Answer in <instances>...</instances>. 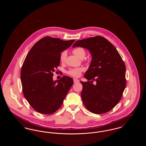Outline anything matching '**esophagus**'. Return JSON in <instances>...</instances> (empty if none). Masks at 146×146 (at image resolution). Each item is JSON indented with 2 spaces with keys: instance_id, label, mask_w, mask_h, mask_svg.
Returning a JSON list of instances; mask_svg holds the SVG:
<instances>
[{
  "instance_id": "1",
  "label": "esophagus",
  "mask_w": 146,
  "mask_h": 146,
  "mask_svg": "<svg viewBox=\"0 0 146 146\" xmlns=\"http://www.w3.org/2000/svg\"><path fill=\"white\" fill-rule=\"evenodd\" d=\"M73 81H74V83H78V82H79V80L78 79H76V78H74V79H73Z\"/></svg>"
}]
</instances>
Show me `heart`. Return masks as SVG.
Instances as JSON below:
<instances>
[{"label": "heart", "mask_w": 146, "mask_h": 146, "mask_svg": "<svg viewBox=\"0 0 146 146\" xmlns=\"http://www.w3.org/2000/svg\"><path fill=\"white\" fill-rule=\"evenodd\" d=\"M73 53L80 58H83L86 55V51L83 48L78 47L73 50ZM67 57V52L63 51L60 55V61L61 62H64ZM85 70L84 67H78V68H72L67 71V73L73 77H78L81 75L82 72Z\"/></svg>", "instance_id": "1"}]
</instances>
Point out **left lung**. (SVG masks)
<instances>
[{
    "mask_svg": "<svg viewBox=\"0 0 146 146\" xmlns=\"http://www.w3.org/2000/svg\"><path fill=\"white\" fill-rule=\"evenodd\" d=\"M72 46L87 49L92 56L90 65L84 75L88 81H80L84 106L95 114L111 111L121 100L126 86L125 63L118 51L101 36L77 40ZM94 80L97 82L95 85L92 83Z\"/></svg>",
    "mask_w": 146,
    "mask_h": 146,
    "instance_id": "obj_1",
    "label": "left lung"
}]
</instances>
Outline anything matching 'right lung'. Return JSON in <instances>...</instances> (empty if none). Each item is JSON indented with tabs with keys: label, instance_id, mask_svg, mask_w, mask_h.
<instances>
[{
	"label": "right lung",
	"instance_id": "add662e5",
	"mask_svg": "<svg viewBox=\"0 0 146 146\" xmlns=\"http://www.w3.org/2000/svg\"><path fill=\"white\" fill-rule=\"evenodd\" d=\"M74 41L45 36L36 42L26 56L21 70L22 91L35 111L51 114L62 106L73 80L63 76L54 81L53 72L60 64L61 52Z\"/></svg>",
	"mask_w": 146,
	"mask_h": 146
}]
</instances>
